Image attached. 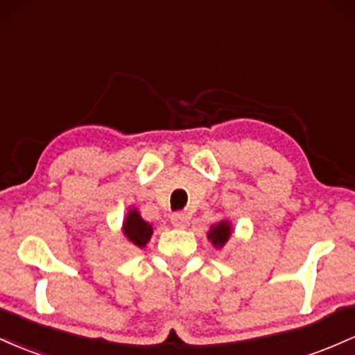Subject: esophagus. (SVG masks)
<instances>
[{"mask_svg": "<svg viewBox=\"0 0 355 355\" xmlns=\"http://www.w3.org/2000/svg\"><path fill=\"white\" fill-rule=\"evenodd\" d=\"M171 223H173L174 228H186L188 226V216L184 213H174L171 216Z\"/></svg>", "mask_w": 355, "mask_h": 355, "instance_id": "1", "label": "esophagus"}]
</instances>
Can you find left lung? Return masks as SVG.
Masks as SVG:
<instances>
[{"label": "left lung", "mask_w": 355, "mask_h": 355, "mask_svg": "<svg viewBox=\"0 0 355 355\" xmlns=\"http://www.w3.org/2000/svg\"><path fill=\"white\" fill-rule=\"evenodd\" d=\"M230 236H231V225L228 220H223L218 223V225H213L208 233L209 241L213 243V246H216V248H223V246L226 245V241L230 240Z\"/></svg>", "instance_id": "left-lung-1"}]
</instances>
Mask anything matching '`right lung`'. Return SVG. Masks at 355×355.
<instances>
[{
  "label": "right lung",
  "instance_id": "obj_1",
  "mask_svg": "<svg viewBox=\"0 0 355 355\" xmlns=\"http://www.w3.org/2000/svg\"><path fill=\"white\" fill-rule=\"evenodd\" d=\"M122 231H124L125 238L132 243V245L139 246V248H144L147 241L153 236V225L142 220L139 211L132 208L127 213L124 225H122Z\"/></svg>",
  "mask_w": 355,
  "mask_h": 355
}]
</instances>
